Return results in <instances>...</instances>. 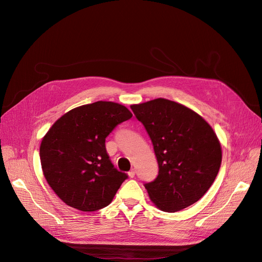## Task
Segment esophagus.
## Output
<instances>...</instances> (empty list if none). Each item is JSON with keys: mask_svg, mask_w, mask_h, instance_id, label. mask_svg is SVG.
Wrapping results in <instances>:
<instances>
[{"mask_svg": "<svg viewBox=\"0 0 262 262\" xmlns=\"http://www.w3.org/2000/svg\"><path fill=\"white\" fill-rule=\"evenodd\" d=\"M128 175H129V177H130V178H134V176H136V170H134V169L130 170Z\"/></svg>", "mask_w": 262, "mask_h": 262, "instance_id": "1", "label": "esophagus"}]
</instances>
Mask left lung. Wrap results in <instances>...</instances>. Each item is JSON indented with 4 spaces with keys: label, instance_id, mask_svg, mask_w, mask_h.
<instances>
[{
    "label": "left lung",
    "instance_id": "left-lung-1",
    "mask_svg": "<svg viewBox=\"0 0 262 262\" xmlns=\"http://www.w3.org/2000/svg\"><path fill=\"white\" fill-rule=\"evenodd\" d=\"M152 141L158 176L145 184L150 201L177 212L199 201L215 180L222 162L220 140L192 109L156 98L130 106Z\"/></svg>",
    "mask_w": 262,
    "mask_h": 262
}]
</instances>
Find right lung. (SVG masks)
<instances>
[{
	"label": "right lung",
	"instance_id": "add662e5",
	"mask_svg": "<svg viewBox=\"0 0 262 262\" xmlns=\"http://www.w3.org/2000/svg\"><path fill=\"white\" fill-rule=\"evenodd\" d=\"M131 117L123 105L100 100L70 110L45 134L39 152L43 176L69 207L92 212L112 203L128 176L114 167L105 141Z\"/></svg>",
	"mask_w": 262,
	"mask_h": 262
}]
</instances>
